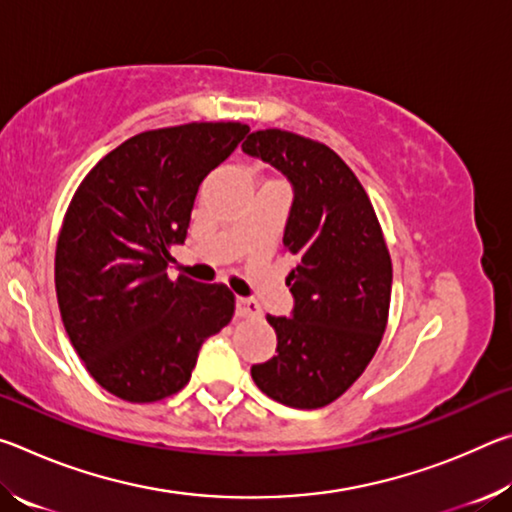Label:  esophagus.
<instances>
[{
    "mask_svg": "<svg viewBox=\"0 0 512 512\" xmlns=\"http://www.w3.org/2000/svg\"><path fill=\"white\" fill-rule=\"evenodd\" d=\"M237 316L239 318H262V309L255 300L237 298Z\"/></svg>",
    "mask_w": 512,
    "mask_h": 512,
    "instance_id": "34e87169",
    "label": "esophagus"
}]
</instances>
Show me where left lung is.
I'll list each match as a JSON object with an SVG mask.
<instances>
[{
  "label": "left lung",
  "mask_w": 512,
  "mask_h": 512,
  "mask_svg": "<svg viewBox=\"0 0 512 512\" xmlns=\"http://www.w3.org/2000/svg\"><path fill=\"white\" fill-rule=\"evenodd\" d=\"M248 155L293 185L284 250L293 314L266 316L277 354L250 370L257 388L291 409H320L361 377L386 332L393 264L366 189L329 146L280 128L255 131Z\"/></svg>",
  "instance_id": "left-lung-1"
}]
</instances>
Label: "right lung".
<instances>
[{
    "label": "right lung",
    "mask_w": 512,
    "mask_h": 512,
    "mask_svg": "<svg viewBox=\"0 0 512 512\" xmlns=\"http://www.w3.org/2000/svg\"><path fill=\"white\" fill-rule=\"evenodd\" d=\"M250 128L192 121L144 131L90 169L56 244V296L85 368L119 400L158 402L187 386L207 336L230 323L225 284L167 275L203 178Z\"/></svg>",
    "instance_id": "1"
}]
</instances>
